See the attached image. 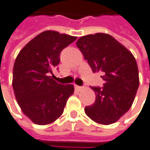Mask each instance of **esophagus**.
<instances>
[{
    "instance_id": "obj_1",
    "label": "esophagus",
    "mask_w": 150,
    "mask_h": 150,
    "mask_svg": "<svg viewBox=\"0 0 150 150\" xmlns=\"http://www.w3.org/2000/svg\"><path fill=\"white\" fill-rule=\"evenodd\" d=\"M75 90H77V91H81V90H82V89H83V87H82V86H76V85H75Z\"/></svg>"
}]
</instances>
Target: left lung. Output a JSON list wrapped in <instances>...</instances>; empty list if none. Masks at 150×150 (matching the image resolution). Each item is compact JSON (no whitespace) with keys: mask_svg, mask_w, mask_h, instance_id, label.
<instances>
[{"mask_svg":"<svg viewBox=\"0 0 150 150\" xmlns=\"http://www.w3.org/2000/svg\"><path fill=\"white\" fill-rule=\"evenodd\" d=\"M77 47L93 72H102L103 87L92 86L96 100L85 108L86 115L97 123H115L130 110L138 86V69L131 52L108 34L97 33L78 39Z\"/></svg>","mask_w":150,"mask_h":150,"instance_id":"obj_1","label":"left lung"}]
</instances>
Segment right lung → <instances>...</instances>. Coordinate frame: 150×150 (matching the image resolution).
<instances>
[{
	"mask_svg": "<svg viewBox=\"0 0 150 150\" xmlns=\"http://www.w3.org/2000/svg\"><path fill=\"white\" fill-rule=\"evenodd\" d=\"M76 39L57 31H44L16 57L13 73L15 97L23 114L35 124L47 125L55 121L74 93L73 85L57 83L50 75L60 62L63 49Z\"/></svg>",
	"mask_w": 150,
	"mask_h": 150,
	"instance_id": "1",
	"label": "right lung"
}]
</instances>
